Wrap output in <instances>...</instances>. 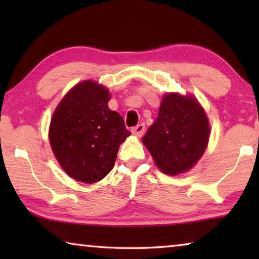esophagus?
Returning <instances> with one entry per match:
<instances>
[{"instance_id":"1","label":"esophagus","mask_w":259,"mask_h":259,"mask_svg":"<svg viewBox=\"0 0 259 259\" xmlns=\"http://www.w3.org/2000/svg\"><path fill=\"white\" fill-rule=\"evenodd\" d=\"M144 131H145V124H137L136 126H134L133 129H131V133H133L135 136H137V137H142Z\"/></svg>"}]
</instances>
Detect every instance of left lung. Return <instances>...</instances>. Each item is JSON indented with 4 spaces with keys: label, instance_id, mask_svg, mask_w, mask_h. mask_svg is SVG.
<instances>
[{
    "label": "left lung",
    "instance_id": "1",
    "mask_svg": "<svg viewBox=\"0 0 259 259\" xmlns=\"http://www.w3.org/2000/svg\"><path fill=\"white\" fill-rule=\"evenodd\" d=\"M209 123L195 98L178 94L162 99L159 115L143 137V143L161 171L183 174L196 163L207 147Z\"/></svg>",
    "mask_w": 259,
    "mask_h": 259
}]
</instances>
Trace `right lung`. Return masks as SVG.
Instances as JSON below:
<instances>
[{
	"label": "right lung",
	"mask_w": 259,
	"mask_h": 259,
	"mask_svg": "<svg viewBox=\"0 0 259 259\" xmlns=\"http://www.w3.org/2000/svg\"><path fill=\"white\" fill-rule=\"evenodd\" d=\"M109 99L106 88L81 82L65 96L51 119L52 152L78 182L102 181L113 169L120 144L130 136L123 117L108 108Z\"/></svg>",
	"instance_id": "right-lung-1"
}]
</instances>
